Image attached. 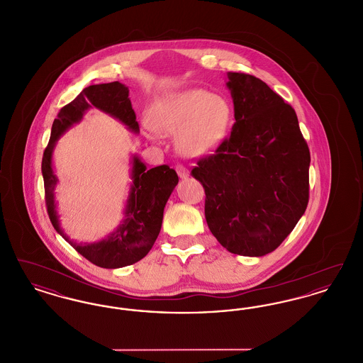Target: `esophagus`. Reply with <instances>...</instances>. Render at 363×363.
I'll use <instances>...</instances> for the list:
<instances>
[{
  "instance_id": "obj_1",
  "label": "esophagus",
  "mask_w": 363,
  "mask_h": 363,
  "mask_svg": "<svg viewBox=\"0 0 363 363\" xmlns=\"http://www.w3.org/2000/svg\"><path fill=\"white\" fill-rule=\"evenodd\" d=\"M175 170H177V173H178V175H179L181 178L189 177V170H188L185 166H182V164H177V166H175Z\"/></svg>"
}]
</instances>
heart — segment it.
<instances>
[{
  "label": "heart",
  "instance_id": "b5f03b06",
  "mask_svg": "<svg viewBox=\"0 0 363 363\" xmlns=\"http://www.w3.org/2000/svg\"><path fill=\"white\" fill-rule=\"evenodd\" d=\"M151 121H143L145 136L157 141L160 133L175 135V147L188 157L208 155L225 141L231 108L225 98L201 88H188L159 99Z\"/></svg>",
  "mask_w": 363,
  "mask_h": 363
}]
</instances>
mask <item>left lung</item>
Masks as SVG:
<instances>
[{
	"label": "left lung",
	"instance_id": "left-lung-1",
	"mask_svg": "<svg viewBox=\"0 0 363 363\" xmlns=\"http://www.w3.org/2000/svg\"><path fill=\"white\" fill-rule=\"evenodd\" d=\"M235 123L191 175L206 190V219L230 253L261 257L287 238L309 201L311 152L296 114L262 80L227 73Z\"/></svg>",
	"mask_w": 363,
	"mask_h": 363
}]
</instances>
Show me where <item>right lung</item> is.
Segmentation results:
<instances>
[{"label": "right lung", "mask_w": 363, "mask_h": 363, "mask_svg": "<svg viewBox=\"0 0 363 363\" xmlns=\"http://www.w3.org/2000/svg\"><path fill=\"white\" fill-rule=\"evenodd\" d=\"M91 107H96L106 114L122 122L129 130L138 133L136 114L129 99V89L120 82L96 84L84 88L69 104L64 106L52 122L50 141L43 152L42 175L45 181V200L50 222L55 231L69 242L83 257L92 264L116 269L132 265L148 255L160 233L163 211L166 203L178 184V175L167 164L154 169L138 159H132V185L126 200L121 225L102 241L79 243L70 240L60 225L55 209L54 189L58 182L52 170L54 147L72 125L82 121L84 113Z\"/></svg>", "instance_id": "right-lung-1"}]
</instances>
